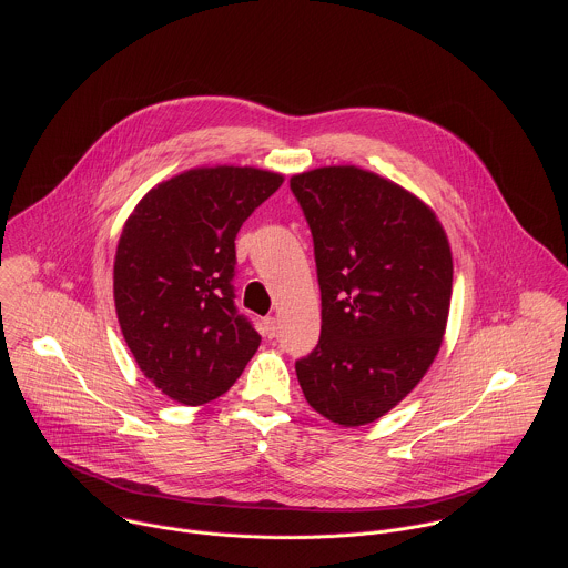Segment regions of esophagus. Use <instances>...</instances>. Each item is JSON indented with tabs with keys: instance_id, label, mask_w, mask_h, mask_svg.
<instances>
[{
	"instance_id": "34e87169",
	"label": "esophagus",
	"mask_w": 568,
	"mask_h": 568,
	"mask_svg": "<svg viewBox=\"0 0 568 568\" xmlns=\"http://www.w3.org/2000/svg\"><path fill=\"white\" fill-rule=\"evenodd\" d=\"M276 331H278V321H276L274 316L263 318V335H265L267 339H274V337H276Z\"/></svg>"
}]
</instances>
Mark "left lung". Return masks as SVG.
Masks as SVG:
<instances>
[{
	"mask_svg": "<svg viewBox=\"0 0 568 568\" xmlns=\"http://www.w3.org/2000/svg\"><path fill=\"white\" fill-rule=\"evenodd\" d=\"M314 240L321 337L296 362L310 407L342 427L388 414L434 364L452 301V250L434 209L359 166L290 180Z\"/></svg>",
	"mask_w": 568,
	"mask_h": 568,
	"instance_id": "left-lung-1",
	"label": "left lung"
}]
</instances>
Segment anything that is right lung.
I'll return each instance as SVG.
<instances>
[{
    "label": "right lung",
    "instance_id": "right-lung-1",
    "mask_svg": "<svg viewBox=\"0 0 568 568\" xmlns=\"http://www.w3.org/2000/svg\"><path fill=\"white\" fill-rule=\"evenodd\" d=\"M283 180L254 166L191 169L150 189L123 224L119 326L141 373L175 402L220 397L261 346L233 305V240Z\"/></svg>",
    "mask_w": 568,
    "mask_h": 568
}]
</instances>
